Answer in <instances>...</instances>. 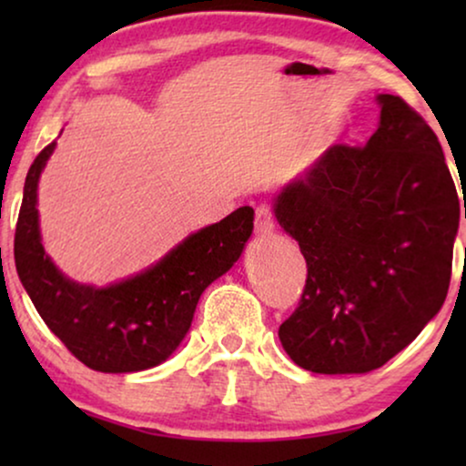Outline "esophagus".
<instances>
[{
  "instance_id": "34e87169",
  "label": "esophagus",
  "mask_w": 466,
  "mask_h": 466,
  "mask_svg": "<svg viewBox=\"0 0 466 466\" xmlns=\"http://www.w3.org/2000/svg\"><path fill=\"white\" fill-rule=\"evenodd\" d=\"M254 227H257V233L260 238H267V235L273 233L276 228V218H273V212L269 206H258L257 208V218H254Z\"/></svg>"
}]
</instances>
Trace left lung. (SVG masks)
<instances>
[{
  "instance_id": "left-lung-1",
  "label": "left lung",
  "mask_w": 466,
  "mask_h": 466,
  "mask_svg": "<svg viewBox=\"0 0 466 466\" xmlns=\"http://www.w3.org/2000/svg\"><path fill=\"white\" fill-rule=\"evenodd\" d=\"M362 148L333 146L279 190L273 214L299 241L308 279L278 335L311 373H369L439 314L464 212L435 131L397 95H378Z\"/></svg>"
}]
</instances>
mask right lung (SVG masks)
<instances>
[{
  "label": "right lung",
  "instance_id": "1",
  "mask_svg": "<svg viewBox=\"0 0 466 466\" xmlns=\"http://www.w3.org/2000/svg\"><path fill=\"white\" fill-rule=\"evenodd\" d=\"M56 142L29 167L15 233L18 278L46 327L80 362L101 373H136L176 352L197 303L214 279L231 269L254 228V209L190 233L155 265L110 286L80 284L59 271L44 250L37 184Z\"/></svg>",
  "mask_w": 466,
  "mask_h": 466
}]
</instances>
